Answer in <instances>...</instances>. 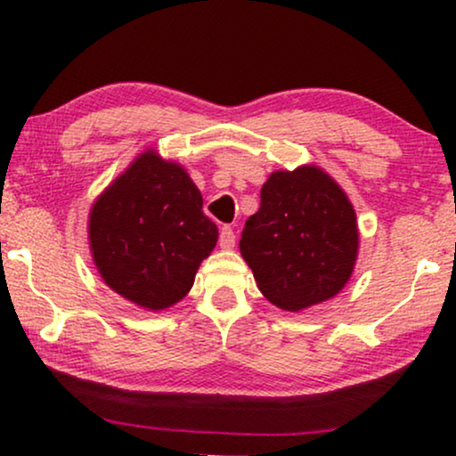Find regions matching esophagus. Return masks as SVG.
<instances>
[{"instance_id":"esophagus-1","label":"esophagus","mask_w":456,"mask_h":456,"mask_svg":"<svg viewBox=\"0 0 456 456\" xmlns=\"http://www.w3.org/2000/svg\"><path fill=\"white\" fill-rule=\"evenodd\" d=\"M234 242H236L234 230L230 228V226H224V228L220 230V247H222V248H232Z\"/></svg>"}]
</instances>
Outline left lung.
Segmentation results:
<instances>
[{
	"label": "left lung",
	"mask_w": 456,
	"mask_h": 456,
	"mask_svg": "<svg viewBox=\"0 0 456 456\" xmlns=\"http://www.w3.org/2000/svg\"><path fill=\"white\" fill-rule=\"evenodd\" d=\"M242 259L267 301L301 311L338 295L359 255L353 203L322 167L276 170L261 186V205L242 230Z\"/></svg>",
	"instance_id": "left-lung-1"
}]
</instances>
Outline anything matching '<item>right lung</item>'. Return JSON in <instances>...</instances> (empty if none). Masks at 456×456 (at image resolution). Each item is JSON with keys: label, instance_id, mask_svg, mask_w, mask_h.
I'll return each mask as SVG.
<instances>
[{"label": "right lung", "instance_id": "1", "mask_svg": "<svg viewBox=\"0 0 456 456\" xmlns=\"http://www.w3.org/2000/svg\"><path fill=\"white\" fill-rule=\"evenodd\" d=\"M93 264L136 307L164 311L189 295L217 242L189 172L155 149L134 158L89 211Z\"/></svg>", "mask_w": 456, "mask_h": 456}]
</instances>
